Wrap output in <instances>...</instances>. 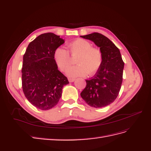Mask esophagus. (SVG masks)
Returning a JSON list of instances; mask_svg holds the SVG:
<instances>
[{
    "label": "esophagus",
    "mask_w": 151,
    "mask_h": 151,
    "mask_svg": "<svg viewBox=\"0 0 151 151\" xmlns=\"http://www.w3.org/2000/svg\"><path fill=\"white\" fill-rule=\"evenodd\" d=\"M68 80L70 82V83H73V82H74L76 79L74 78H68Z\"/></svg>",
    "instance_id": "obj_1"
}]
</instances>
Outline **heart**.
<instances>
[{"mask_svg": "<svg viewBox=\"0 0 151 151\" xmlns=\"http://www.w3.org/2000/svg\"><path fill=\"white\" fill-rule=\"evenodd\" d=\"M68 49L72 58H76L77 64L70 67L67 74L70 77L84 76L88 74L91 76L96 72L101 67L103 56L99 48L92 47L88 41L77 39L68 45ZM54 59L58 67L65 71L72 63V58L66 50L62 47L57 48L54 52Z\"/></svg>", "mask_w": 151, "mask_h": 151, "instance_id": "obj_1", "label": "heart"}]
</instances>
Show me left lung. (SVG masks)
I'll use <instances>...</instances> for the list:
<instances>
[{
	"label": "left lung",
	"instance_id": "8db88e82",
	"mask_svg": "<svg viewBox=\"0 0 151 151\" xmlns=\"http://www.w3.org/2000/svg\"><path fill=\"white\" fill-rule=\"evenodd\" d=\"M81 37L93 42L99 47L103 56L101 67L94 77L86 80V86L81 96L91 107L106 106L115 101L121 89L124 62L120 52L110 40L100 33Z\"/></svg>",
	"mask_w": 151,
	"mask_h": 151
}]
</instances>
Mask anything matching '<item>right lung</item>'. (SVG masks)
Instances as JSON below:
<instances>
[{
	"instance_id": "add662e5",
	"label": "right lung",
	"mask_w": 151,
	"mask_h": 151,
	"mask_svg": "<svg viewBox=\"0 0 151 151\" xmlns=\"http://www.w3.org/2000/svg\"><path fill=\"white\" fill-rule=\"evenodd\" d=\"M64 42L54 33L42 34L28 45L23 56L22 91L27 99L42 110L55 106L63 86L69 83L54 59L55 50Z\"/></svg>"
}]
</instances>
